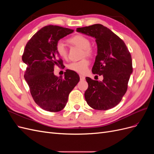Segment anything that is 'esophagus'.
<instances>
[{"label":"esophagus","mask_w":154,"mask_h":154,"mask_svg":"<svg viewBox=\"0 0 154 154\" xmlns=\"http://www.w3.org/2000/svg\"><path fill=\"white\" fill-rule=\"evenodd\" d=\"M80 80H82V81L85 80V76H83L82 75H80Z\"/></svg>","instance_id":"esophagus-1"}]
</instances>
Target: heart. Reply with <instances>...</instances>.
Listing matches in <instances>:
<instances>
[{"mask_svg":"<svg viewBox=\"0 0 154 154\" xmlns=\"http://www.w3.org/2000/svg\"><path fill=\"white\" fill-rule=\"evenodd\" d=\"M69 42L75 45L76 47L80 48L83 49V55L85 56H92V49L91 47V41L87 37L82 35H76L68 39ZM56 52L59 57L62 59H66L67 58V50L66 45L63 42L58 41L56 44L55 47ZM89 62L87 59H83L79 62H74L70 63L68 66V69L71 71L76 72L79 74H85L87 72Z\"/></svg>","mask_w":154,"mask_h":154,"instance_id":"obj_1","label":"heart"}]
</instances>
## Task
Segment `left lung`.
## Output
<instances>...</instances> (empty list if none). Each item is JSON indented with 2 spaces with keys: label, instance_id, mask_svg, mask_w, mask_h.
I'll return each instance as SVG.
<instances>
[{
  "label": "left lung",
  "instance_id": "left-lung-1",
  "mask_svg": "<svg viewBox=\"0 0 154 154\" xmlns=\"http://www.w3.org/2000/svg\"><path fill=\"white\" fill-rule=\"evenodd\" d=\"M76 31L96 39L97 52L92 72L103 76L102 82L86 78L88 85L85 92L87 103L96 110L113 108L127 92L133 71L131 54L124 42L103 25L79 27Z\"/></svg>",
  "mask_w": 154,
  "mask_h": 154
}]
</instances>
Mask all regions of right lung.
Masks as SVG:
<instances>
[{
	"label": "right lung",
	"mask_w": 154,
	"mask_h": 154,
	"mask_svg": "<svg viewBox=\"0 0 154 154\" xmlns=\"http://www.w3.org/2000/svg\"><path fill=\"white\" fill-rule=\"evenodd\" d=\"M74 30L58 26H46L27 43L22 61L27 65L24 78L35 103L42 109L56 112L63 109L71 92L80 80L78 74L67 70L64 78L54 74L55 66L63 67L56 52V44Z\"/></svg>",
	"instance_id": "add662e5"
}]
</instances>
